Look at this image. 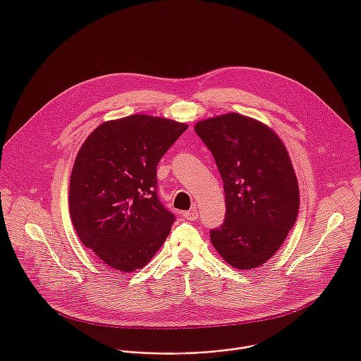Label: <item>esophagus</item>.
Masks as SVG:
<instances>
[{"label":"esophagus","mask_w":361,"mask_h":361,"mask_svg":"<svg viewBox=\"0 0 361 361\" xmlns=\"http://www.w3.org/2000/svg\"><path fill=\"white\" fill-rule=\"evenodd\" d=\"M183 218L185 219H188V221H195V219H197L199 218V212H197V209H189V211H185L183 214Z\"/></svg>","instance_id":"34e87169"}]
</instances>
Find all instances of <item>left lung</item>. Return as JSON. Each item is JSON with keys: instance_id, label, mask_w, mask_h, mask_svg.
Masks as SVG:
<instances>
[{"instance_id": "left-lung-1", "label": "left lung", "mask_w": 361, "mask_h": 361, "mask_svg": "<svg viewBox=\"0 0 361 361\" xmlns=\"http://www.w3.org/2000/svg\"><path fill=\"white\" fill-rule=\"evenodd\" d=\"M195 130L224 182L225 221L209 232L211 243L233 268H257L298 218L299 186L288 150L265 123L236 112L200 121Z\"/></svg>"}]
</instances>
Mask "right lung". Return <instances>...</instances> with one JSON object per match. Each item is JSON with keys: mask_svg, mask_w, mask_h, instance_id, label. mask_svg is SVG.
<instances>
[{"mask_svg": "<svg viewBox=\"0 0 361 361\" xmlns=\"http://www.w3.org/2000/svg\"><path fill=\"white\" fill-rule=\"evenodd\" d=\"M189 126L135 114L106 121L85 140L69 182V212L82 243L118 272L143 268L175 221L157 196V165Z\"/></svg>", "mask_w": 361, "mask_h": 361, "instance_id": "add662e5", "label": "right lung"}]
</instances>
